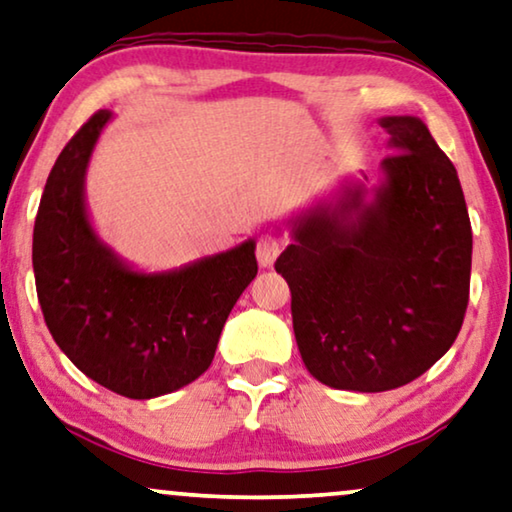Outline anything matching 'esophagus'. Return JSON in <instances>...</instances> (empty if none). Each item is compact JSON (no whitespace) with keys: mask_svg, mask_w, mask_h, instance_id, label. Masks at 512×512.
Here are the masks:
<instances>
[{"mask_svg":"<svg viewBox=\"0 0 512 512\" xmlns=\"http://www.w3.org/2000/svg\"><path fill=\"white\" fill-rule=\"evenodd\" d=\"M278 252H281V241H278L276 234L260 236V241H257V262H260V267H271L276 262Z\"/></svg>","mask_w":512,"mask_h":512,"instance_id":"1","label":"esophagus"}]
</instances>
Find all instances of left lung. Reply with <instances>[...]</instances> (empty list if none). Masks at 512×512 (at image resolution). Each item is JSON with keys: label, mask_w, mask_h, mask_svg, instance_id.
Listing matches in <instances>:
<instances>
[{"label": "left lung", "mask_w": 512, "mask_h": 512, "mask_svg": "<svg viewBox=\"0 0 512 512\" xmlns=\"http://www.w3.org/2000/svg\"><path fill=\"white\" fill-rule=\"evenodd\" d=\"M379 182L344 177L288 220L276 260L302 360L320 384L381 393L449 351L468 306L473 231L459 175L419 117H381Z\"/></svg>", "instance_id": "8db88e82"}]
</instances>
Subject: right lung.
Masks as SVG:
<instances>
[{
    "label": "right lung",
    "mask_w": 512,
    "mask_h": 512,
    "mask_svg": "<svg viewBox=\"0 0 512 512\" xmlns=\"http://www.w3.org/2000/svg\"><path fill=\"white\" fill-rule=\"evenodd\" d=\"M112 119L95 112L60 152L34 220L32 267L60 351L109 391L149 400L213 363L236 299L257 276L255 238L168 271L124 260L98 236L86 203L88 163Z\"/></svg>",
    "instance_id": "right-lung-1"
}]
</instances>
